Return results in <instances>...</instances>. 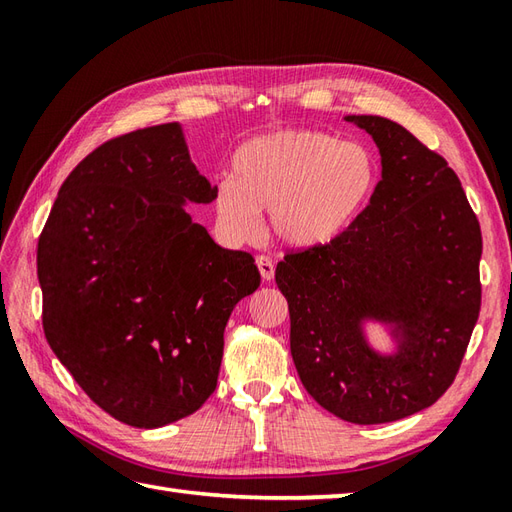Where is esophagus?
Segmentation results:
<instances>
[{
	"label": "esophagus",
	"mask_w": 512,
	"mask_h": 512,
	"mask_svg": "<svg viewBox=\"0 0 512 512\" xmlns=\"http://www.w3.org/2000/svg\"><path fill=\"white\" fill-rule=\"evenodd\" d=\"M255 264H257L259 275H262L264 281H270V279L275 277V262H273V259H270L268 255H257Z\"/></svg>",
	"instance_id": "34e87169"
}]
</instances>
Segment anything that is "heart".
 <instances>
[{
	"label": "heart",
	"mask_w": 512,
	"mask_h": 512,
	"mask_svg": "<svg viewBox=\"0 0 512 512\" xmlns=\"http://www.w3.org/2000/svg\"><path fill=\"white\" fill-rule=\"evenodd\" d=\"M380 182V162L363 143L312 129L255 138L235 154L233 178L217 184L215 215L222 231L246 242L270 211L279 242L319 248L363 215Z\"/></svg>",
	"instance_id": "b5f03b06"
}]
</instances>
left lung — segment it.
Listing matches in <instances>:
<instances>
[{"label": "left lung", "mask_w": 512, "mask_h": 512, "mask_svg": "<svg viewBox=\"0 0 512 512\" xmlns=\"http://www.w3.org/2000/svg\"><path fill=\"white\" fill-rule=\"evenodd\" d=\"M347 121L372 134L383 178L350 231L286 250L275 281L308 394L341 420L380 424L427 409L458 376L482 306V231L438 151L383 116ZM367 313L406 330L398 357L364 345Z\"/></svg>", "instance_id": "8db88e82"}]
</instances>
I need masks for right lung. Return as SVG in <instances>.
I'll return each mask as SVG.
<instances>
[{"instance_id":"1","label":"right lung","mask_w":512,"mask_h":512,"mask_svg":"<svg viewBox=\"0 0 512 512\" xmlns=\"http://www.w3.org/2000/svg\"><path fill=\"white\" fill-rule=\"evenodd\" d=\"M178 123L105 140L61 184L37 244L43 332L112 418L156 429L198 411L220 374L255 259L217 246L182 202H211Z\"/></svg>"}]
</instances>
